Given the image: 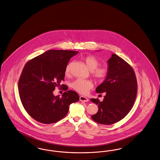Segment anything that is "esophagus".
<instances>
[{
	"instance_id": "obj_1",
	"label": "esophagus",
	"mask_w": 160,
	"mask_h": 160,
	"mask_svg": "<svg viewBox=\"0 0 160 160\" xmlns=\"http://www.w3.org/2000/svg\"><path fill=\"white\" fill-rule=\"evenodd\" d=\"M80 101L81 102H88L89 101V99L85 97V96H80Z\"/></svg>"
}]
</instances>
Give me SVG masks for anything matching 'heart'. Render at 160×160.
Returning <instances> with one entry per match:
<instances>
[{
    "label": "heart",
    "mask_w": 160,
    "mask_h": 160,
    "mask_svg": "<svg viewBox=\"0 0 160 160\" xmlns=\"http://www.w3.org/2000/svg\"><path fill=\"white\" fill-rule=\"evenodd\" d=\"M82 59L88 69L92 71V76L93 79L96 82H102L107 75V68L105 67H99V61L93 56H85L83 57ZM72 64V62H70L67 65L65 71V74H68L70 73ZM92 87L93 84L91 82L82 79H77L71 83V88L82 94L86 93Z\"/></svg>",
    "instance_id": "heart-1"
}]
</instances>
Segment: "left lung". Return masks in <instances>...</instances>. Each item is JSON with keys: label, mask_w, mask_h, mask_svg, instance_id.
Wrapping results in <instances>:
<instances>
[{"label": "left lung", "mask_w": 160, "mask_h": 160, "mask_svg": "<svg viewBox=\"0 0 160 160\" xmlns=\"http://www.w3.org/2000/svg\"><path fill=\"white\" fill-rule=\"evenodd\" d=\"M108 64L106 78L96 89L97 93H104L103 100L90 99L98 107V112L92 115V118L105 125L119 122L128 115L134 105L138 90L134 70L127 62L112 54Z\"/></svg>", "instance_id": "obj_1"}]
</instances>
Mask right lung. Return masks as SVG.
Segmentation results:
<instances>
[{"label": "right lung", "instance_id": "right-lung-1", "mask_svg": "<svg viewBox=\"0 0 160 160\" xmlns=\"http://www.w3.org/2000/svg\"><path fill=\"white\" fill-rule=\"evenodd\" d=\"M78 52L49 50L25 65L18 82L22 104L33 119L43 124L58 122L67 114L71 103L79 101L73 90L55 96L53 90L65 77V67Z\"/></svg>", "mask_w": 160, "mask_h": 160}]
</instances>
